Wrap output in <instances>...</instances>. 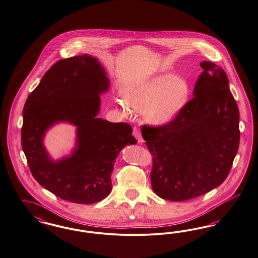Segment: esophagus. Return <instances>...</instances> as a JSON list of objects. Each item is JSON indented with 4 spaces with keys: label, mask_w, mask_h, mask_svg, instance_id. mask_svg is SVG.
Instances as JSON below:
<instances>
[{
    "label": "esophagus",
    "mask_w": 258,
    "mask_h": 258,
    "mask_svg": "<svg viewBox=\"0 0 258 258\" xmlns=\"http://www.w3.org/2000/svg\"><path fill=\"white\" fill-rule=\"evenodd\" d=\"M133 134H134V137L137 139V141H138V143H143V138H142V134H141V132H140V130L137 127V126H134V132H133Z\"/></svg>",
    "instance_id": "34e87169"
}]
</instances>
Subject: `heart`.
<instances>
[{
  "label": "heart",
  "instance_id": "b5f03b06",
  "mask_svg": "<svg viewBox=\"0 0 258 258\" xmlns=\"http://www.w3.org/2000/svg\"><path fill=\"white\" fill-rule=\"evenodd\" d=\"M190 96L191 86L185 79L160 75L130 88L125 100L134 109L144 110L147 121L161 124L172 121L184 108Z\"/></svg>",
  "mask_w": 258,
  "mask_h": 258
}]
</instances>
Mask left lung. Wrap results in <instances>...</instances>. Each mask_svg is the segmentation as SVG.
<instances>
[{
	"label": "left lung",
	"mask_w": 258,
	"mask_h": 258,
	"mask_svg": "<svg viewBox=\"0 0 258 258\" xmlns=\"http://www.w3.org/2000/svg\"><path fill=\"white\" fill-rule=\"evenodd\" d=\"M194 98L161 125H142L153 155L151 181L157 196L182 202L222 184L230 172L240 142L239 109L226 72L201 63Z\"/></svg>",
	"instance_id": "left-lung-1"
}]
</instances>
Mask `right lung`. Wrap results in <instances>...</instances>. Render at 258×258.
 <instances>
[{
    "label": "right lung",
    "mask_w": 258,
    "mask_h": 258,
    "mask_svg": "<svg viewBox=\"0 0 258 258\" xmlns=\"http://www.w3.org/2000/svg\"><path fill=\"white\" fill-rule=\"evenodd\" d=\"M108 84L95 57L77 55L54 63L26 101L21 141L31 175L62 200L89 205L108 196L116 157L125 145L137 143L131 124L96 117ZM59 120L78 127V143L70 158L53 163L41 139Z\"/></svg>",
    "instance_id": "obj_1"
}]
</instances>
